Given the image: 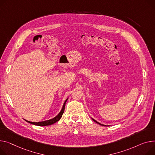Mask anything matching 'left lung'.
Listing matches in <instances>:
<instances>
[{"mask_svg":"<svg viewBox=\"0 0 155 155\" xmlns=\"http://www.w3.org/2000/svg\"><path fill=\"white\" fill-rule=\"evenodd\" d=\"M91 119H92L93 120H94V121L95 122H96L97 123H98V125H101V126H105V127H109V125H103V124H101V123H100L98 122L97 121H96V120H94V118H91Z\"/></svg>","mask_w":155,"mask_h":155,"instance_id":"1","label":"left lung"}]
</instances>
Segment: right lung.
I'll return each instance as SVG.
<instances>
[{
    "label": "right lung",
    "instance_id": "1",
    "mask_svg": "<svg viewBox=\"0 0 155 155\" xmlns=\"http://www.w3.org/2000/svg\"><path fill=\"white\" fill-rule=\"evenodd\" d=\"M68 98L66 99V100L65 101L64 104L62 106V108H61L60 113H58V114L54 118H51V119H50V120H45V121H39V122H34V121H28V120H25L27 122L29 123H31V124H33V125H37V126H48V125H51L54 124V123L57 122L58 120H60V118H61V117H62V115L63 113L64 112V110H65V104H66V101H67Z\"/></svg>",
    "mask_w": 155,
    "mask_h": 155
}]
</instances>
